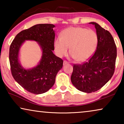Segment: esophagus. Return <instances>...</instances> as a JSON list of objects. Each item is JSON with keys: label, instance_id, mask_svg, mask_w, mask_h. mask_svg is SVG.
<instances>
[{"label": "esophagus", "instance_id": "34e87169", "mask_svg": "<svg viewBox=\"0 0 124 124\" xmlns=\"http://www.w3.org/2000/svg\"><path fill=\"white\" fill-rule=\"evenodd\" d=\"M68 64V62H67V61L64 60V62H63V64H64V65H66V64Z\"/></svg>", "mask_w": 124, "mask_h": 124}]
</instances>
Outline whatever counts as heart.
<instances>
[{
    "label": "heart",
    "mask_w": 124,
    "mask_h": 124,
    "mask_svg": "<svg viewBox=\"0 0 124 124\" xmlns=\"http://www.w3.org/2000/svg\"><path fill=\"white\" fill-rule=\"evenodd\" d=\"M54 40L56 55H67L70 47L72 56L78 62H84L92 56L97 47L98 38L96 32L82 27H70L61 33Z\"/></svg>",
    "instance_id": "heart-1"
}]
</instances>
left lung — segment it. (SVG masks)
Masks as SVG:
<instances>
[{"label": "left lung", "mask_w": 124, "mask_h": 124, "mask_svg": "<svg viewBox=\"0 0 124 124\" xmlns=\"http://www.w3.org/2000/svg\"><path fill=\"white\" fill-rule=\"evenodd\" d=\"M98 35L96 50L83 64H74L71 76L72 84L86 93L98 91L107 84L114 73L117 48L111 33L98 23L91 22Z\"/></svg>", "instance_id": "1"}]
</instances>
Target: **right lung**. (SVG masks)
Wrapping results in <instances>:
<instances>
[{"mask_svg":"<svg viewBox=\"0 0 124 124\" xmlns=\"http://www.w3.org/2000/svg\"><path fill=\"white\" fill-rule=\"evenodd\" d=\"M55 27L50 23L34 25L20 32L10 46L9 59L13 77L23 89L33 94H43L49 90L55 84L56 76L63 65V60L52 52ZM26 40L37 42L42 50L40 62L29 69L23 68L19 60L20 48Z\"/></svg>","mask_w":124,"mask_h":124,"instance_id":"right-lung-1","label":"right lung"}]
</instances>
